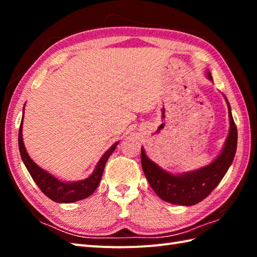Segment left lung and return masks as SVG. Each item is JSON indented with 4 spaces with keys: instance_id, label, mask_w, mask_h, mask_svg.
Returning <instances> with one entry per match:
<instances>
[{
    "instance_id": "1",
    "label": "left lung",
    "mask_w": 257,
    "mask_h": 257,
    "mask_svg": "<svg viewBox=\"0 0 257 257\" xmlns=\"http://www.w3.org/2000/svg\"><path fill=\"white\" fill-rule=\"evenodd\" d=\"M206 73L207 78L213 80L211 73ZM225 100L230 117V132L221 154L210 165L198 170L173 174L163 170L151 161L147 157L144 148H141V166L145 176L157 195L163 201L179 205H194L204 200L225 176L232 165L237 146V129L234 123L231 106L226 97Z\"/></svg>"
}]
</instances>
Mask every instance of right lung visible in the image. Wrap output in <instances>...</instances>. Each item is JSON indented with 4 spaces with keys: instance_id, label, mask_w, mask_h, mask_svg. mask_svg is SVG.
<instances>
[{
    "instance_id": "1",
    "label": "right lung",
    "mask_w": 257,
    "mask_h": 257,
    "mask_svg": "<svg viewBox=\"0 0 257 257\" xmlns=\"http://www.w3.org/2000/svg\"><path fill=\"white\" fill-rule=\"evenodd\" d=\"M22 128H23V117H22V121L19 130V148L22 160H23L27 171L30 172L31 177L37 184V187L41 189L42 192L46 196H48L51 200L58 202V203H72V202L88 198L89 195L94 193L101 180L106 162L113 152V150L116 149V147L119 143V141H117L116 144H113L110 148H109V150H107L105 154H103V156L100 158V160L98 161L94 172H92L88 178L80 180V181L64 182L62 180H58L57 178L54 177L53 174L43 170L42 168L38 167L36 163L31 159V157L27 154V151L25 149L23 135H22Z\"/></svg>"
}]
</instances>
